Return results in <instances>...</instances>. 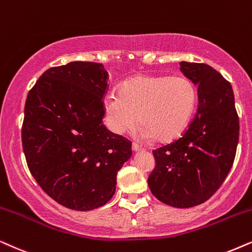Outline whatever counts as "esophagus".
<instances>
[{
	"label": "esophagus",
	"instance_id": "obj_1",
	"mask_svg": "<svg viewBox=\"0 0 252 252\" xmlns=\"http://www.w3.org/2000/svg\"><path fill=\"white\" fill-rule=\"evenodd\" d=\"M132 151L133 152H139V151H143V149L138 145V144H132Z\"/></svg>",
	"mask_w": 252,
	"mask_h": 252
}]
</instances>
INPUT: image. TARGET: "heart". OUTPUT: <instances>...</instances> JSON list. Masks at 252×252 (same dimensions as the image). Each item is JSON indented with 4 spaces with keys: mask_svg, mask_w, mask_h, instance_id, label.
<instances>
[{
    "mask_svg": "<svg viewBox=\"0 0 252 252\" xmlns=\"http://www.w3.org/2000/svg\"><path fill=\"white\" fill-rule=\"evenodd\" d=\"M193 84L186 77L138 75L124 82L119 94L103 101L109 126L123 133L138 122L145 139L169 143L182 135L196 105Z\"/></svg>",
    "mask_w": 252,
    "mask_h": 252,
    "instance_id": "heart-1",
    "label": "heart"
}]
</instances>
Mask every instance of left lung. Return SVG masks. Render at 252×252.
I'll return each mask as SVG.
<instances>
[{
	"label": "left lung",
	"instance_id": "left-lung-1",
	"mask_svg": "<svg viewBox=\"0 0 252 252\" xmlns=\"http://www.w3.org/2000/svg\"><path fill=\"white\" fill-rule=\"evenodd\" d=\"M183 75L198 87V109L181 138L153 151L151 192L160 202L189 209L210 199L235 159L240 123L229 82L212 66L180 62Z\"/></svg>",
	"mask_w": 252,
	"mask_h": 252
}]
</instances>
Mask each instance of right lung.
<instances>
[{"label": "right lung", "instance_id": "1", "mask_svg": "<svg viewBox=\"0 0 252 252\" xmlns=\"http://www.w3.org/2000/svg\"><path fill=\"white\" fill-rule=\"evenodd\" d=\"M107 89L101 63L75 61L46 70L26 99L22 142L29 169L68 209L105 205L132 154L131 142L102 123Z\"/></svg>", "mask_w": 252, "mask_h": 252}]
</instances>
